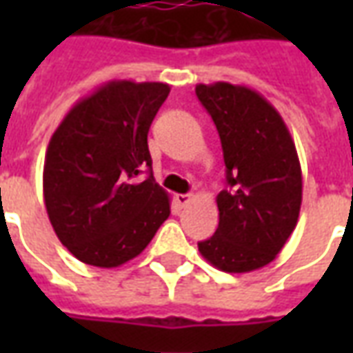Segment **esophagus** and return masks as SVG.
Here are the masks:
<instances>
[{"mask_svg": "<svg viewBox=\"0 0 353 353\" xmlns=\"http://www.w3.org/2000/svg\"><path fill=\"white\" fill-rule=\"evenodd\" d=\"M191 202V194H176V204L179 208H185Z\"/></svg>", "mask_w": 353, "mask_h": 353, "instance_id": "esophagus-1", "label": "esophagus"}]
</instances>
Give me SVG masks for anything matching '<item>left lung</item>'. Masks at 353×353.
Instances as JSON below:
<instances>
[{
	"label": "left lung",
	"mask_w": 353,
	"mask_h": 353,
	"mask_svg": "<svg viewBox=\"0 0 353 353\" xmlns=\"http://www.w3.org/2000/svg\"><path fill=\"white\" fill-rule=\"evenodd\" d=\"M196 96L217 126L230 185L215 199L219 227L199 242V252L223 272L259 270L276 259L299 221L303 172L295 141L253 88L200 83Z\"/></svg>",
	"instance_id": "left-lung-1"
}]
</instances>
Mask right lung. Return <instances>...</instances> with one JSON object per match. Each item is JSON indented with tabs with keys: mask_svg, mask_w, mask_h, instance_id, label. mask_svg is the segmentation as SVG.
Instances as JSON below:
<instances>
[{
	"mask_svg": "<svg viewBox=\"0 0 353 353\" xmlns=\"http://www.w3.org/2000/svg\"><path fill=\"white\" fill-rule=\"evenodd\" d=\"M166 83L109 81L73 105L50 136L43 196L58 240L81 263L115 268L138 257L170 215L149 174V126Z\"/></svg>",
	"mask_w": 353,
	"mask_h": 353,
	"instance_id": "obj_1",
	"label": "right lung"
}]
</instances>
